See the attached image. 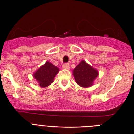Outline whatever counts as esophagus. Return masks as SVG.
<instances>
[{
  "label": "esophagus",
  "instance_id": "1",
  "mask_svg": "<svg viewBox=\"0 0 134 134\" xmlns=\"http://www.w3.org/2000/svg\"><path fill=\"white\" fill-rule=\"evenodd\" d=\"M63 68L64 69H66V70H69V69H70V65H69V64L65 63L63 65Z\"/></svg>",
  "mask_w": 134,
  "mask_h": 134
}]
</instances>
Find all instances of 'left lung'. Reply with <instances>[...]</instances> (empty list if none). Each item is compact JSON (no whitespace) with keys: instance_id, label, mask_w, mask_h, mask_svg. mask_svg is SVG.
Returning <instances> with one entry per match:
<instances>
[{"instance_id":"obj_1","label":"left lung","mask_w":134,"mask_h":134,"mask_svg":"<svg viewBox=\"0 0 134 134\" xmlns=\"http://www.w3.org/2000/svg\"><path fill=\"white\" fill-rule=\"evenodd\" d=\"M73 76L76 82L82 87H89L93 85L94 81L99 75L97 70L82 60L74 69Z\"/></svg>"}]
</instances>
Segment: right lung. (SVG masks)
Here are the masks:
<instances>
[{
	"label": "right lung",
	"mask_w": 134,
	"mask_h": 134,
	"mask_svg": "<svg viewBox=\"0 0 134 134\" xmlns=\"http://www.w3.org/2000/svg\"><path fill=\"white\" fill-rule=\"evenodd\" d=\"M58 72V68L54 66L52 63L47 62L34 72V77L38 82L40 86L46 87L53 82L54 77Z\"/></svg>",
	"instance_id": "add662e5"
}]
</instances>
